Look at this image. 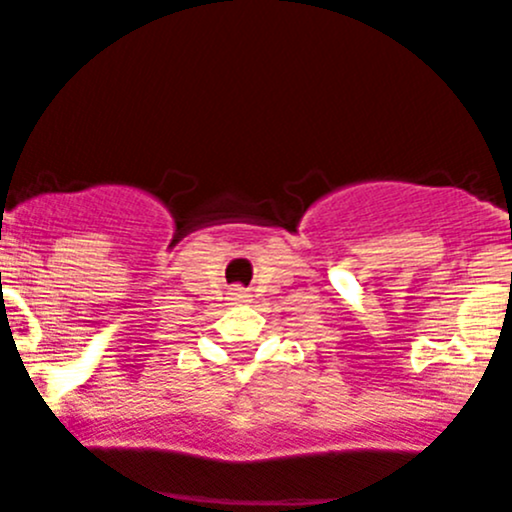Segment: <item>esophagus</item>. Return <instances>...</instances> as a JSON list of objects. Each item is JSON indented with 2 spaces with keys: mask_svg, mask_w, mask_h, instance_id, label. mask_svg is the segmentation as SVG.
<instances>
[{
  "mask_svg": "<svg viewBox=\"0 0 512 512\" xmlns=\"http://www.w3.org/2000/svg\"><path fill=\"white\" fill-rule=\"evenodd\" d=\"M228 295H230V300H233V302H246L248 300V292L243 287H230Z\"/></svg>",
  "mask_w": 512,
  "mask_h": 512,
  "instance_id": "esophagus-1",
  "label": "esophagus"
}]
</instances>
